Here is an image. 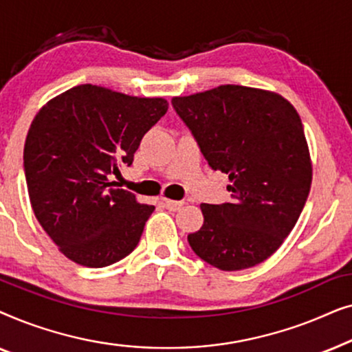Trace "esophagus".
<instances>
[{"instance_id":"esophagus-1","label":"esophagus","mask_w":352,"mask_h":352,"mask_svg":"<svg viewBox=\"0 0 352 352\" xmlns=\"http://www.w3.org/2000/svg\"><path fill=\"white\" fill-rule=\"evenodd\" d=\"M184 205V201H177V200H165V206L168 210H171V211H176V210H179L181 206Z\"/></svg>"}]
</instances>
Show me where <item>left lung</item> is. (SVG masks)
Returning a JSON list of instances; mask_svg holds the SVG:
<instances>
[{"label":"left lung","mask_w":352,"mask_h":352,"mask_svg":"<svg viewBox=\"0 0 352 352\" xmlns=\"http://www.w3.org/2000/svg\"><path fill=\"white\" fill-rule=\"evenodd\" d=\"M214 171L226 173L232 204H201L204 226L187 235L197 256L221 271L263 263L295 228L312 182L296 109L280 94L240 85L173 98Z\"/></svg>","instance_id":"left-lung-1"}]
</instances>
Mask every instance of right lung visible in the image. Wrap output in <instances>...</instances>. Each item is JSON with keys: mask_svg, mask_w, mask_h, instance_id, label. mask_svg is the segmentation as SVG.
I'll use <instances>...</instances> for the list:
<instances>
[{"mask_svg": "<svg viewBox=\"0 0 352 352\" xmlns=\"http://www.w3.org/2000/svg\"><path fill=\"white\" fill-rule=\"evenodd\" d=\"M166 110L163 98L78 85L35 115L23 148L28 197L70 261L105 267L136 248L155 206L112 187L110 176L131 165L142 136Z\"/></svg>", "mask_w": 352, "mask_h": 352, "instance_id": "1", "label": "right lung"}]
</instances>
